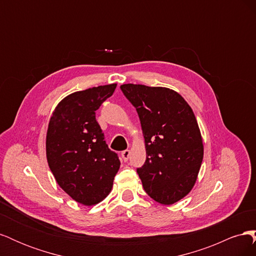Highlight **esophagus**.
Masks as SVG:
<instances>
[{"instance_id": "esophagus-1", "label": "esophagus", "mask_w": 256, "mask_h": 256, "mask_svg": "<svg viewBox=\"0 0 256 256\" xmlns=\"http://www.w3.org/2000/svg\"><path fill=\"white\" fill-rule=\"evenodd\" d=\"M130 150H124L122 152V161L124 162H126V161H128V159H129V157H130Z\"/></svg>"}]
</instances>
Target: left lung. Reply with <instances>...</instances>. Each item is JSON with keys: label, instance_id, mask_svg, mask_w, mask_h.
I'll return each mask as SVG.
<instances>
[{"label": "left lung", "instance_id": "obj_1", "mask_svg": "<svg viewBox=\"0 0 256 256\" xmlns=\"http://www.w3.org/2000/svg\"><path fill=\"white\" fill-rule=\"evenodd\" d=\"M141 122L146 161L136 172L152 200L172 205L194 187L204 156L196 115L177 92L162 86L122 84Z\"/></svg>", "mask_w": 256, "mask_h": 256}]
</instances>
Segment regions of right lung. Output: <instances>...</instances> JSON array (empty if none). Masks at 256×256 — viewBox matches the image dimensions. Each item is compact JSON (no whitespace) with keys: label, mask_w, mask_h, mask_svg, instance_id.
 Returning <instances> with one entry per match:
<instances>
[{"label":"right lung","mask_w":256,"mask_h":256,"mask_svg":"<svg viewBox=\"0 0 256 256\" xmlns=\"http://www.w3.org/2000/svg\"><path fill=\"white\" fill-rule=\"evenodd\" d=\"M116 85L72 92L60 100L49 120L46 136L49 168L60 187L85 206L96 205L109 196L120 166L95 116Z\"/></svg>","instance_id":"1"}]
</instances>
